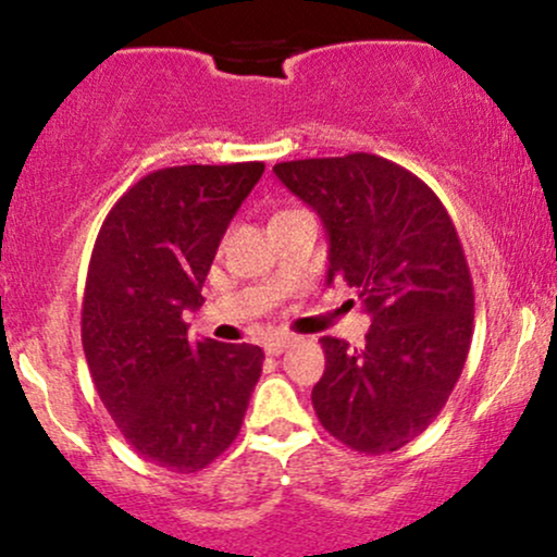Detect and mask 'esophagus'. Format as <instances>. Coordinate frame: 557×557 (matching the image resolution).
Instances as JSON below:
<instances>
[{
  "label": "esophagus",
  "instance_id": "34e87169",
  "mask_svg": "<svg viewBox=\"0 0 557 557\" xmlns=\"http://www.w3.org/2000/svg\"><path fill=\"white\" fill-rule=\"evenodd\" d=\"M288 346H293V338L290 335H283V338H269L264 344V351L269 354V357H280V354H283Z\"/></svg>",
  "mask_w": 557,
  "mask_h": 557
}]
</instances>
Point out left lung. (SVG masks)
Returning <instances> with one entry per match:
<instances>
[{
	"label": "left lung",
	"mask_w": 557,
	"mask_h": 557,
	"mask_svg": "<svg viewBox=\"0 0 557 557\" xmlns=\"http://www.w3.org/2000/svg\"><path fill=\"white\" fill-rule=\"evenodd\" d=\"M322 219L327 283L362 298V348L325 335L311 405L330 436L364 455L396 451L447 405L473 335V280L447 209L423 180L370 152L274 166Z\"/></svg>",
	"instance_id": "1"
}]
</instances>
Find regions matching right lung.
Listing matches in <instances>:
<instances>
[{"instance_id":"obj_1","label":"right lung","mask_w":557,"mask_h":557,"mask_svg":"<svg viewBox=\"0 0 557 557\" xmlns=\"http://www.w3.org/2000/svg\"><path fill=\"white\" fill-rule=\"evenodd\" d=\"M264 163L171 166L110 209L91 248L82 344L102 405L145 460L195 473L240 433L264 351L189 341L222 235Z\"/></svg>"}]
</instances>
